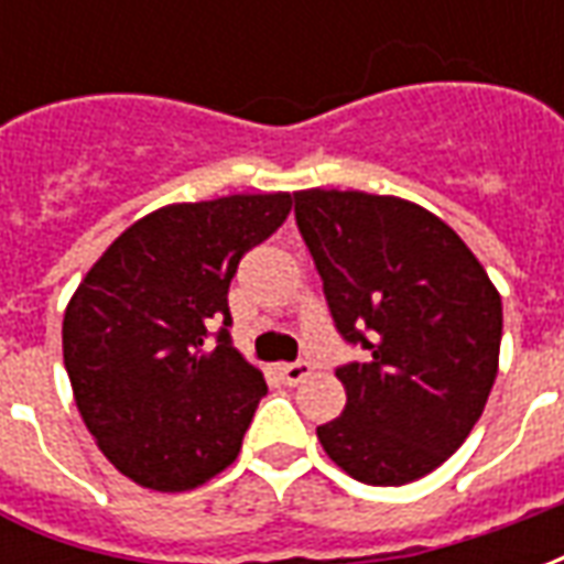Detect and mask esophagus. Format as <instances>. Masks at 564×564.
I'll list each match as a JSON object with an SVG mask.
<instances>
[{
    "mask_svg": "<svg viewBox=\"0 0 564 564\" xmlns=\"http://www.w3.org/2000/svg\"><path fill=\"white\" fill-rule=\"evenodd\" d=\"M307 375H311V362H286V366H281L283 383H290V387L302 383Z\"/></svg>",
    "mask_w": 564,
    "mask_h": 564,
    "instance_id": "obj_1",
    "label": "esophagus"
}]
</instances>
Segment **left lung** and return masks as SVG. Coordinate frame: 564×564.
Returning <instances> with one entry per match:
<instances>
[{
    "label": "left lung",
    "mask_w": 564,
    "mask_h": 564,
    "mask_svg": "<svg viewBox=\"0 0 564 564\" xmlns=\"http://www.w3.org/2000/svg\"><path fill=\"white\" fill-rule=\"evenodd\" d=\"M293 198L335 329L366 350L335 371L347 404L317 425L319 444L359 484L420 480L484 414L501 295L459 235L414 202L359 189Z\"/></svg>",
    "instance_id": "1"
}]
</instances>
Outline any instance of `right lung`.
Instances as JSON below:
<instances>
[{
    "label": "right lung",
    "mask_w": 564,
    "mask_h": 564,
    "mask_svg": "<svg viewBox=\"0 0 564 564\" xmlns=\"http://www.w3.org/2000/svg\"><path fill=\"white\" fill-rule=\"evenodd\" d=\"M290 208V193L165 205L132 223L72 295L63 319L72 392L129 480L181 492L238 456L269 387L232 347L226 295L241 257Z\"/></svg>",
    "instance_id": "1"
}]
</instances>
